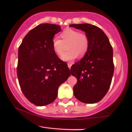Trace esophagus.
Here are the masks:
<instances>
[{
    "instance_id": "obj_1",
    "label": "esophagus",
    "mask_w": 132,
    "mask_h": 132,
    "mask_svg": "<svg viewBox=\"0 0 132 132\" xmlns=\"http://www.w3.org/2000/svg\"><path fill=\"white\" fill-rule=\"evenodd\" d=\"M71 66H72V64H71V63H68V68H69V69L71 68Z\"/></svg>"
}]
</instances>
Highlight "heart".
<instances>
[{
	"instance_id": "b5f03b06",
	"label": "heart",
	"mask_w": 132,
	"mask_h": 132,
	"mask_svg": "<svg viewBox=\"0 0 132 132\" xmlns=\"http://www.w3.org/2000/svg\"><path fill=\"white\" fill-rule=\"evenodd\" d=\"M62 40L57 38L52 40L53 51L57 55H61L64 50V45L68 44V51L61 56L64 61H71L78 57H82L87 52L89 47V39L85 33H80L72 28H67L61 34Z\"/></svg>"
}]
</instances>
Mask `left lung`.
I'll return each instance as SVG.
<instances>
[{"mask_svg": "<svg viewBox=\"0 0 132 132\" xmlns=\"http://www.w3.org/2000/svg\"><path fill=\"white\" fill-rule=\"evenodd\" d=\"M69 26L84 31L89 39L85 56L71 68V75L78 80L74 95L82 102L96 103L105 96L111 84L114 71L112 47L105 33L97 26L89 23Z\"/></svg>", "mask_w": 132, "mask_h": 132, "instance_id": "1", "label": "left lung"}]
</instances>
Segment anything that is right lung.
Here are the masks:
<instances>
[{
  "instance_id": "add662e5",
  "label": "right lung",
  "mask_w": 132,
  "mask_h": 132,
  "mask_svg": "<svg viewBox=\"0 0 132 132\" xmlns=\"http://www.w3.org/2000/svg\"><path fill=\"white\" fill-rule=\"evenodd\" d=\"M61 30L55 24H40L27 33L19 48L16 72L20 86L27 99L36 105L53 102L59 86L71 75L67 64L52 47L54 35Z\"/></svg>"
}]
</instances>
